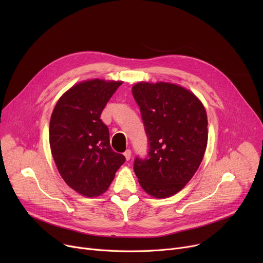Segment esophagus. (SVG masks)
<instances>
[{"instance_id": "esophagus-1", "label": "esophagus", "mask_w": 263, "mask_h": 263, "mask_svg": "<svg viewBox=\"0 0 263 263\" xmlns=\"http://www.w3.org/2000/svg\"><path fill=\"white\" fill-rule=\"evenodd\" d=\"M131 155H132V153H131L130 149H127V150L123 153V156L126 157V160H127V161H129V160L131 159Z\"/></svg>"}]
</instances>
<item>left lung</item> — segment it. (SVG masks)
Returning <instances> with one entry per match:
<instances>
[{
    "instance_id": "obj_1",
    "label": "left lung",
    "mask_w": 263,
    "mask_h": 263,
    "mask_svg": "<svg viewBox=\"0 0 263 263\" xmlns=\"http://www.w3.org/2000/svg\"><path fill=\"white\" fill-rule=\"evenodd\" d=\"M148 141L134 173L147 194L170 197L191 180L208 143V119L197 97L172 83L140 82L132 87Z\"/></svg>"
}]
</instances>
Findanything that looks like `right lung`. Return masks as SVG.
Instances as JSON below:
<instances>
[{"instance_id":"1","label":"right lung","mask_w":263,"mask_h":263,"mask_svg":"<svg viewBox=\"0 0 263 263\" xmlns=\"http://www.w3.org/2000/svg\"><path fill=\"white\" fill-rule=\"evenodd\" d=\"M122 82L93 79L67 90L50 120V147L65 182L81 195L96 197L112 183L126 161L110 148L101 113Z\"/></svg>"}]
</instances>
